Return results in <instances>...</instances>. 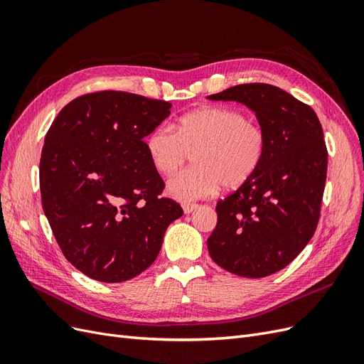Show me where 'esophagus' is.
<instances>
[{
    "label": "esophagus",
    "instance_id": "esophagus-1",
    "mask_svg": "<svg viewBox=\"0 0 364 364\" xmlns=\"http://www.w3.org/2000/svg\"><path fill=\"white\" fill-rule=\"evenodd\" d=\"M199 205L198 204H195V203H184L183 204V210H184V213L186 215H189V213H192L193 210H196Z\"/></svg>",
    "mask_w": 364,
    "mask_h": 364
}]
</instances>
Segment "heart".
<instances>
[{"mask_svg":"<svg viewBox=\"0 0 364 364\" xmlns=\"http://www.w3.org/2000/svg\"><path fill=\"white\" fill-rule=\"evenodd\" d=\"M172 132L157 127L146 137V151L154 169L172 175L191 154L195 166L168 183V193L178 201L212 195L222 186L239 189L259 171L266 149L260 125L237 109L208 105L180 116Z\"/></svg>","mask_w":364,"mask_h":364,"instance_id":"1","label":"heart"}]
</instances>
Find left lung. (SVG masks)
Returning <instances> with one entry per match:
<instances>
[{
    "mask_svg": "<svg viewBox=\"0 0 364 364\" xmlns=\"http://www.w3.org/2000/svg\"><path fill=\"white\" fill-rule=\"evenodd\" d=\"M207 98L245 104L266 137L259 171L216 204L208 254L234 275H272L296 259L318 227L328 165L322 125L310 105L272 85H239Z\"/></svg>",
    "mask_w": 364,
    "mask_h": 364,
    "instance_id": "8db88e82",
    "label": "left lung"
}]
</instances>
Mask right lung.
<instances>
[{
    "label": "right lung",
    "instance_id": "obj_1",
    "mask_svg": "<svg viewBox=\"0 0 364 364\" xmlns=\"http://www.w3.org/2000/svg\"><path fill=\"white\" fill-rule=\"evenodd\" d=\"M171 102L118 90L87 93L55 116L42 148V207L66 260L102 283L149 267L183 208L160 196L165 183L144 137Z\"/></svg>",
    "mask_w": 364,
    "mask_h": 364
}]
</instances>
